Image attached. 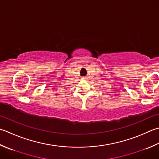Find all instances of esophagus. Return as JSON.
<instances>
[{
  "instance_id": "34e87169",
  "label": "esophagus",
  "mask_w": 159,
  "mask_h": 159,
  "mask_svg": "<svg viewBox=\"0 0 159 159\" xmlns=\"http://www.w3.org/2000/svg\"><path fill=\"white\" fill-rule=\"evenodd\" d=\"M85 78H83V80H85Z\"/></svg>"
}]
</instances>
